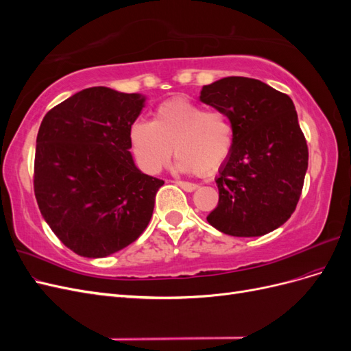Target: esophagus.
Wrapping results in <instances>:
<instances>
[{"label": "esophagus", "mask_w": 351, "mask_h": 351, "mask_svg": "<svg viewBox=\"0 0 351 351\" xmlns=\"http://www.w3.org/2000/svg\"><path fill=\"white\" fill-rule=\"evenodd\" d=\"M177 183V186H180L182 187L184 192H193V190H196L197 189V184H195V183H189V182H176Z\"/></svg>", "instance_id": "esophagus-1"}]
</instances>
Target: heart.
I'll use <instances>...</instances> for the list:
<instances>
[{
  "label": "heart",
  "instance_id": "b5f03b06",
  "mask_svg": "<svg viewBox=\"0 0 351 351\" xmlns=\"http://www.w3.org/2000/svg\"><path fill=\"white\" fill-rule=\"evenodd\" d=\"M129 136L136 161L146 173H158L174 151L178 171L209 176L230 156L234 127L222 111H205L176 97L158 105L152 121H134Z\"/></svg>",
  "mask_w": 351,
  "mask_h": 351
}]
</instances>
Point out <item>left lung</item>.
I'll return each instance as SVG.
<instances>
[{
	"instance_id": "obj_1",
	"label": "left lung",
	"mask_w": 351,
	"mask_h": 351,
	"mask_svg": "<svg viewBox=\"0 0 351 351\" xmlns=\"http://www.w3.org/2000/svg\"><path fill=\"white\" fill-rule=\"evenodd\" d=\"M199 99L227 114L234 127L208 222L234 237L277 230L297 206L309 159L291 98L261 80L231 76L202 88Z\"/></svg>"
}]
</instances>
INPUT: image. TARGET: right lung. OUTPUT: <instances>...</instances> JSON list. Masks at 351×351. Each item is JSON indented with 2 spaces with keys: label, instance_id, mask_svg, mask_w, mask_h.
Masks as SVG:
<instances>
[{
  "label": "right lung",
  "instance_id": "obj_1",
  "mask_svg": "<svg viewBox=\"0 0 351 351\" xmlns=\"http://www.w3.org/2000/svg\"><path fill=\"white\" fill-rule=\"evenodd\" d=\"M146 97L95 86L47 112L35 152V196L54 234L84 258L124 249L147 227L162 180L143 174L130 127Z\"/></svg>",
  "mask_w": 351,
  "mask_h": 351
}]
</instances>
